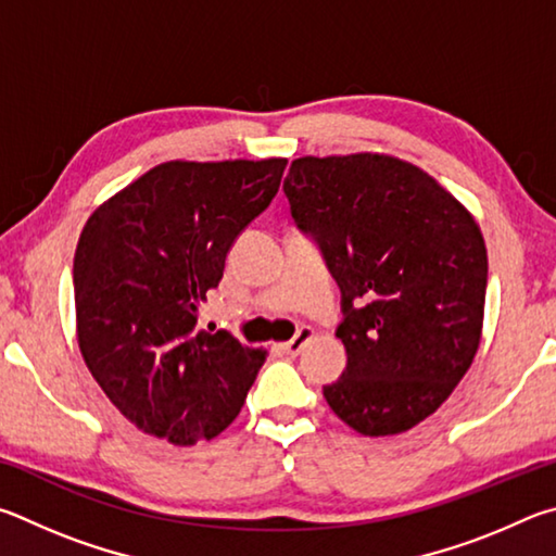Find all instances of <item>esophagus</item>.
<instances>
[{"instance_id":"obj_1","label":"esophagus","mask_w":556,"mask_h":556,"mask_svg":"<svg viewBox=\"0 0 556 556\" xmlns=\"http://www.w3.org/2000/svg\"><path fill=\"white\" fill-rule=\"evenodd\" d=\"M315 337V329H309V327H300L298 329V334L290 339V342H286V344H280V349H283L286 354H300L305 349V344L309 342V339Z\"/></svg>"}]
</instances>
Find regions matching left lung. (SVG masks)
<instances>
[{"instance_id": "1", "label": "left lung", "mask_w": 556, "mask_h": 556, "mask_svg": "<svg viewBox=\"0 0 556 556\" xmlns=\"http://www.w3.org/2000/svg\"><path fill=\"white\" fill-rule=\"evenodd\" d=\"M283 192L342 290L346 368L325 386L329 407L366 437L413 430L479 352V224L432 175L386 153L295 159Z\"/></svg>"}]
</instances>
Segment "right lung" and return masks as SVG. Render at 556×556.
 <instances>
[{"instance_id": "1", "label": "right lung", "mask_w": 556, "mask_h": 556, "mask_svg": "<svg viewBox=\"0 0 556 556\" xmlns=\"http://www.w3.org/2000/svg\"><path fill=\"white\" fill-rule=\"evenodd\" d=\"M286 159L168 161L87 219L75 249L77 344L126 420L190 446L239 415L266 352L198 307L219 286L233 239L268 207Z\"/></svg>"}]
</instances>
